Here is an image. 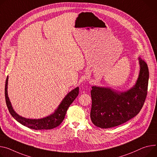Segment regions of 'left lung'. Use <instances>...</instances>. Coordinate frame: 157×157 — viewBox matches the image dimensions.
<instances>
[{"instance_id":"1","label":"left lung","mask_w":157,"mask_h":157,"mask_svg":"<svg viewBox=\"0 0 157 157\" xmlns=\"http://www.w3.org/2000/svg\"><path fill=\"white\" fill-rule=\"evenodd\" d=\"M140 71L135 86L124 92L108 88L92 87L90 91V119L94 125L110 128L122 124L136 116L145 101L149 78L147 63L139 58Z\"/></svg>"}]
</instances>
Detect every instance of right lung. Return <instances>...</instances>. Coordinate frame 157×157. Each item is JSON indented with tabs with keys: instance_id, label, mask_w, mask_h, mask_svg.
Wrapping results in <instances>:
<instances>
[{
	"instance_id": "right-lung-1",
	"label": "right lung",
	"mask_w": 157,
	"mask_h": 157,
	"mask_svg": "<svg viewBox=\"0 0 157 157\" xmlns=\"http://www.w3.org/2000/svg\"><path fill=\"white\" fill-rule=\"evenodd\" d=\"M7 82L8 77L6 78L5 84V98L9 113L19 123L29 128L35 130L51 129L58 126L62 123L69 106L77 97L79 92L78 87H77L70 92L65 96V98L58 106V109L53 114L40 119H30L20 116L15 113L13 109V107L11 105L7 95Z\"/></svg>"
}]
</instances>
